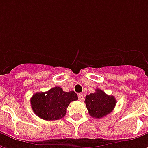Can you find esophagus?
<instances>
[{
	"label": "esophagus",
	"instance_id": "esophagus-1",
	"mask_svg": "<svg viewBox=\"0 0 148 148\" xmlns=\"http://www.w3.org/2000/svg\"><path fill=\"white\" fill-rule=\"evenodd\" d=\"M78 99H79V101H82V99H83V94L82 93H78Z\"/></svg>",
	"mask_w": 148,
	"mask_h": 148
}]
</instances>
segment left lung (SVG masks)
<instances>
[{
  "instance_id": "obj_1",
  "label": "left lung",
  "mask_w": 148,
  "mask_h": 148,
  "mask_svg": "<svg viewBox=\"0 0 148 148\" xmlns=\"http://www.w3.org/2000/svg\"><path fill=\"white\" fill-rule=\"evenodd\" d=\"M85 103L90 116L100 119L113 110L116 101L115 97L109 96L103 90L97 89L95 93L86 95Z\"/></svg>"
}]
</instances>
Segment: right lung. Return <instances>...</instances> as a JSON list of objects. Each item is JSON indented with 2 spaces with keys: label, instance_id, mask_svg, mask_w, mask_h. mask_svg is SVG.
I'll list each match as a JSON object with an SVG mask.
<instances>
[{
  "label": "right lung",
  "instance_id": "obj_1",
  "mask_svg": "<svg viewBox=\"0 0 148 148\" xmlns=\"http://www.w3.org/2000/svg\"><path fill=\"white\" fill-rule=\"evenodd\" d=\"M77 99L74 91L65 92L61 87L56 86L44 93H35L31 98V106L39 118L55 121L64 117L70 103Z\"/></svg>",
  "mask_w": 148,
  "mask_h": 148
}]
</instances>
